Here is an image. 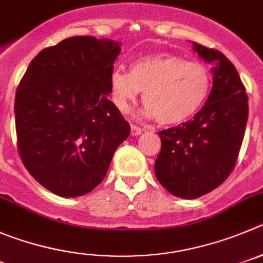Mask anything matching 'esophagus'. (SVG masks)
Masks as SVG:
<instances>
[{"mask_svg":"<svg viewBox=\"0 0 263 263\" xmlns=\"http://www.w3.org/2000/svg\"><path fill=\"white\" fill-rule=\"evenodd\" d=\"M143 131L144 129L140 126H137V124H131V135H134V136H137V135H140Z\"/></svg>","mask_w":263,"mask_h":263,"instance_id":"1","label":"esophagus"}]
</instances>
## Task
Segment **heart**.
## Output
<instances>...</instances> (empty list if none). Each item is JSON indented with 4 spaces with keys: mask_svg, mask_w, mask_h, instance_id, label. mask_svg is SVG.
<instances>
[{
    "mask_svg": "<svg viewBox=\"0 0 263 263\" xmlns=\"http://www.w3.org/2000/svg\"><path fill=\"white\" fill-rule=\"evenodd\" d=\"M212 89V72L198 61L170 53L143 55L129 65V72L115 68L110 90L115 106L128 111L143 90L145 114L161 124H179L197 114Z\"/></svg>",
    "mask_w": 263,
    "mask_h": 263,
    "instance_id": "1",
    "label": "heart"
}]
</instances>
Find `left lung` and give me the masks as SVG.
<instances>
[{"instance_id": "obj_1", "label": "left lung", "mask_w": 263, "mask_h": 263, "mask_svg": "<svg viewBox=\"0 0 263 263\" xmlns=\"http://www.w3.org/2000/svg\"><path fill=\"white\" fill-rule=\"evenodd\" d=\"M214 65L213 88L202 109L176 127L159 131L156 178L174 196L197 198L218 188L236 165L248 120L247 89L224 54L193 43Z\"/></svg>"}]
</instances>
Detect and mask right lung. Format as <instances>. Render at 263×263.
Listing matches in <instances>:
<instances>
[{
	"label": "right lung",
	"mask_w": 263,
	"mask_h": 263,
	"mask_svg": "<svg viewBox=\"0 0 263 263\" xmlns=\"http://www.w3.org/2000/svg\"><path fill=\"white\" fill-rule=\"evenodd\" d=\"M119 44L73 36L43 49L16 88L18 153L39 183L62 197L95 190L129 124L107 98Z\"/></svg>",
	"instance_id": "add662e5"
}]
</instances>
